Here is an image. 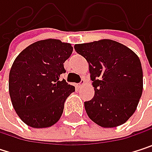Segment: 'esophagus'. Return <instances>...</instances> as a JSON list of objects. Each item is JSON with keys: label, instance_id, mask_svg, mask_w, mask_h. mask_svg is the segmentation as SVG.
I'll use <instances>...</instances> for the list:
<instances>
[{"label": "esophagus", "instance_id": "34e87169", "mask_svg": "<svg viewBox=\"0 0 152 152\" xmlns=\"http://www.w3.org/2000/svg\"><path fill=\"white\" fill-rule=\"evenodd\" d=\"M84 84H85V82H84V81L83 80V81H82V82H81L80 83H78V84H77V87H78V88H82V87H83V86Z\"/></svg>", "mask_w": 152, "mask_h": 152}]
</instances>
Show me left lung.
Returning <instances> with one entry per match:
<instances>
[{"mask_svg":"<svg viewBox=\"0 0 152 152\" xmlns=\"http://www.w3.org/2000/svg\"><path fill=\"white\" fill-rule=\"evenodd\" d=\"M77 53L89 63L94 97L84 102L89 118L103 128L125 123L137 110L142 93L139 57L129 47L111 39L76 44Z\"/></svg>","mask_w":152,"mask_h":152,"instance_id":"8db88e82","label":"left lung"}]
</instances>
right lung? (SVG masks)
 Here are the masks:
<instances>
[{
  "label": "right lung",
  "instance_id": "obj_1",
  "mask_svg": "<svg viewBox=\"0 0 152 152\" xmlns=\"http://www.w3.org/2000/svg\"><path fill=\"white\" fill-rule=\"evenodd\" d=\"M72 52L70 44L49 39L27 46L15 58L10 71V96L28 126L48 128L60 120L65 100L75 91L73 85L60 80Z\"/></svg>",
  "mask_w": 152,
  "mask_h": 152
}]
</instances>
